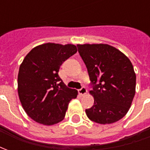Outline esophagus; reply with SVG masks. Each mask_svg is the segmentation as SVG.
<instances>
[{
    "label": "esophagus",
    "mask_w": 150,
    "mask_h": 150,
    "mask_svg": "<svg viewBox=\"0 0 150 150\" xmlns=\"http://www.w3.org/2000/svg\"><path fill=\"white\" fill-rule=\"evenodd\" d=\"M78 93H79L80 94L83 96V95H85L86 93H87V88H86L85 86H83V87H81V88L78 90Z\"/></svg>",
    "instance_id": "1"
}]
</instances>
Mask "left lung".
Wrapping results in <instances>:
<instances>
[{"label":"left lung","instance_id":"8db88e82","mask_svg":"<svg viewBox=\"0 0 150 150\" xmlns=\"http://www.w3.org/2000/svg\"><path fill=\"white\" fill-rule=\"evenodd\" d=\"M86 64L93 89L94 104L86 110L91 121L111 124L129 110L135 95L136 74L124 53L106 44L77 45Z\"/></svg>","mask_w":150,"mask_h":150}]
</instances>
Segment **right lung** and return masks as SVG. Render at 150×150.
<instances>
[{
  "label": "right lung",
  "mask_w": 150,
  "mask_h": 150,
  "mask_svg": "<svg viewBox=\"0 0 150 150\" xmlns=\"http://www.w3.org/2000/svg\"><path fill=\"white\" fill-rule=\"evenodd\" d=\"M77 51L74 45L46 43L26 55L18 73V95L29 117L51 125L64 117L68 105L77 91L68 88L59 76L62 63Z\"/></svg>",
  "instance_id": "right-lung-1"
}]
</instances>
